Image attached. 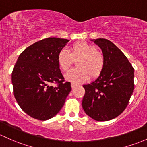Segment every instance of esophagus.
Returning <instances> with one entry per match:
<instances>
[{
    "label": "esophagus",
    "instance_id": "34e87169",
    "mask_svg": "<svg viewBox=\"0 0 147 147\" xmlns=\"http://www.w3.org/2000/svg\"><path fill=\"white\" fill-rule=\"evenodd\" d=\"M76 86H77L76 84H75V83H71V88H72V89H74V88H75Z\"/></svg>",
    "mask_w": 147,
    "mask_h": 147
}]
</instances>
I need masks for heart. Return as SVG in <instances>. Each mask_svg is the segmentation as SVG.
Masks as SVG:
<instances>
[{
    "instance_id": "heart-1",
    "label": "heart",
    "mask_w": 147,
    "mask_h": 147,
    "mask_svg": "<svg viewBox=\"0 0 147 147\" xmlns=\"http://www.w3.org/2000/svg\"><path fill=\"white\" fill-rule=\"evenodd\" d=\"M78 60L76 69H72L65 74V78L75 83H81L92 77L99 75L105 64V59L102 52L96 49L94 45L86 42H77L69 52L67 49H62L57 56L59 67L67 71L73 64L74 60Z\"/></svg>"
}]
</instances>
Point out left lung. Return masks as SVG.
<instances>
[{
	"instance_id": "obj_1",
	"label": "left lung",
	"mask_w": 147,
	"mask_h": 147,
	"mask_svg": "<svg viewBox=\"0 0 147 147\" xmlns=\"http://www.w3.org/2000/svg\"><path fill=\"white\" fill-rule=\"evenodd\" d=\"M103 53L105 64L99 76L84 85L82 107L97 121H107L119 116L128 105L134 90V69L121 50L105 38L90 40Z\"/></svg>"
}]
</instances>
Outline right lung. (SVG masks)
<instances>
[{
    "label": "right lung",
    "instance_id": "add662e5",
    "mask_svg": "<svg viewBox=\"0 0 147 147\" xmlns=\"http://www.w3.org/2000/svg\"><path fill=\"white\" fill-rule=\"evenodd\" d=\"M69 40L48 38L25 49L12 73L14 95L19 106L31 117L45 121L61 110L71 90L64 83L57 61L59 51ZM58 83L53 86L51 83Z\"/></svg>",
    "mask_w": 147,
    "mask_h": 147
}]
</instances>
